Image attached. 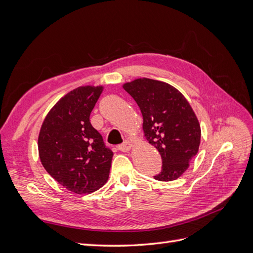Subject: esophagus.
<instances>
[{"label":"esophagus","mask_w":253,"mask_h":253,"mask_svg":"<svg viewBox=\"0 0 253 253\" xmlns=\"http://www.w3.org/2000/svg\"><path fill=\"white\" fill-rule=\"evenodd\" d=\"M133 147V142L131 141H125L122 144L117 145V149L121 152H127L129 149Z\"/></svg>","instance_id":"1"}]
</instances>
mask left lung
I'll return each instance as SVG.
<instances>
[{
  "label": "left lung",
  "mask_w": 253,
  "mask_h": 253,
  "mask_svg": "<svg viewBox=\"0 0 253 253\" xmlns=\"http://www.w3.org/2000/svg\"><path fill=\"white\" fill-rule=\"evenodd\" d=\"M124 88L138 104L144 136L162 156V171L154 178H178L201 143V126L192 108L180 91L162 81L137 79L126 83Z\"/></svg>",
  "instance_id": "8db88e82"
}]
</instances>
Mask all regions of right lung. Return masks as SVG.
<instances>
[{"label":"right lung","mask_w":253,"mask_h":253,"mask_svg":"<svg viewBox=\"0 0 253 253\" xmlns=\"http://www.w3.org/2000/svg\"><path fill=\"white\" fill-rule=\"evenodd\" d=\"M102 86H82L66 94L47 114L38 139L45 170L77 194L100 189L109 178L113 152L89 122Z\"/></svg>","instance_id":"1"}]
</instances>
